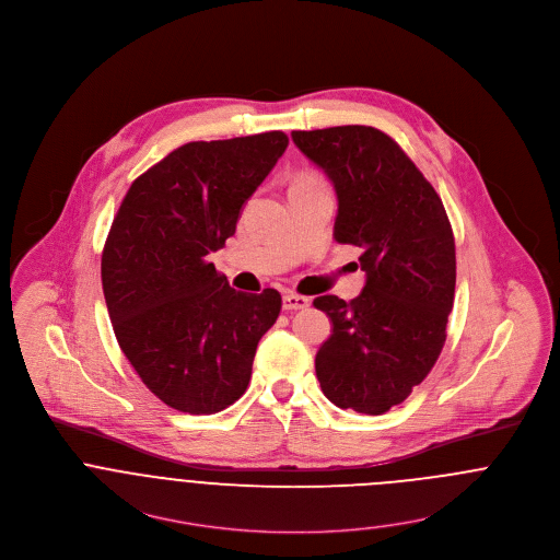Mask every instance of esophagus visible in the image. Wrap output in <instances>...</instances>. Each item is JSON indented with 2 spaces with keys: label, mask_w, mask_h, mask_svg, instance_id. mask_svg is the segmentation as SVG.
<instances>
[{
  "label": "esophagus",
  "mask_w": 560,
  "mask_h": 560,
  "mask_svg": "<svg viewBox=\"0 0 560 560\" xmlns=\"http://www.w3.org/2000/svg\"><path fill=\"white\" fill-rule=\"evenodd\" d=\"M307 305H310V300L304 298V295H298V293H287L282 298V307L284 310H304Z\"/></svg>",
  "instance_id": "obj_1"
}]
</instances>
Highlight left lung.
<instances>
[{
	"label": "left lung",
	"instance_id": "obj_1",
	"mask_svg": "<svg viewBox=\"0 0 560 560\" xmlns=\"http://www.w3.org/2000/svg\"><path fill=\"white\" fill-rule=\"evenodd\" d=\"M291 137L334 184V240L363 250L361 295L314 300L334 325L314 359L320 389L336 407L387 412L428 376L447 338L456 293L447 211L402 148L372 126Z\"/></svg>",
	"mask_w": 560,
	"mask_h": 560
}]
</instances>
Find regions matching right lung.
<instances>
[{"instance_id":"add662e5","label":"right lung","mask_w":560,"mask_h":560,"mask_svg":"<svg viewBox=\"0 0 560 560\" xmlns=\"http://www.w3.org/2000/svg\"><path fill=\"white\" fill-rule=\"evenodd\" d=\"M287 145L280 130L186 143L132 182L113 218L101 267L108 316L119 349L166 407L211 415L250 383L282 298L231 289L207 256L235 235L242 207Z\"/></svg>"}]
</instances>
